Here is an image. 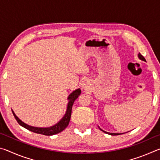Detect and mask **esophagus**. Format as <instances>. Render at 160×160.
Masks as SVG:
<instances>
[{"instance_id": "34e87169", "label": "esophagus", "mask_w": 160, "mask_h": 160, "mask_svg": "<svg viewBox=\"0 0 160 160\" xmlns=\"http://www.w3.org/2000/svg\"><path fill=\"white\" fill-rule=\"evenodd\" d=\"M82 88H86V84L85 82H83L82 84Z\"/></svg>"}]
</instances>
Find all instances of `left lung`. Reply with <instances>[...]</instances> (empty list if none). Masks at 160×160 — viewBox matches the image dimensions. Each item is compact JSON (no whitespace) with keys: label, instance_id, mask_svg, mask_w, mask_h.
<instances>
[{"label":"left lung","instance_id":"1","mask_svg":"<svg viewBox=\"0 0 160 160\" xmlns=\"http://www.w3.org/2000/svg\"><path fill=\"white\" fill-rule=\"evenodd\" d=\"M138 58L140 59V60H142V61H145V58L143 57V56L141 55V54H140V53L138 54ZM99 129L101 130L102 131H103L104 132H105V133H107V134H109V135H121V134H123V133H115V132H106V131H103L102 129H101L99 128Z\"/></svg>","mask_w":160,"mask_h":160}]
</instances>
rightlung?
I'll use <instances>...</instances> for the list:
<instances>
[{"instance_id": "obj_1", "label": "right lung", "mask_w": 160, "mask_h": 160, "mask_svg": "<svg viewBox=\"0 0 160 160\" xmlns=\"http://www.w3.org/2000/svg\"><path fill=\"white\" fill-rule=\"evenodd\" d=\"M81 90L80 89H77L75 91L69 94V96L68 97V102L67 104V109L66 113L63 116L60 121H58L57 123H56L55 125L50 127H47V128H41V127H34L29 126L28 124H26L24 123L23 121H22L20 118H19L17 116L15 115L14 112L12 110V112L14 115L16 121H18V123L20 124L21 126L24 127V128L29 130V131H32L34 132H36L38 134H42L44 135H53L55 134H57L58 132L63 131V130L66 128L68 125L69 121L70 120V116H71V112H72V107L73 105V103L75 101L79 95H80Z\"/></svg>"}]
</instances>
